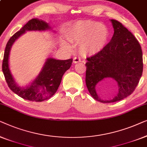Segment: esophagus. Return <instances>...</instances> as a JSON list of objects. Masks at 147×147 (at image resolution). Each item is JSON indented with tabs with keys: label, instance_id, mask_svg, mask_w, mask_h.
<instances>
[{
	"label": "esophagus",
	"instance_id": "obj_1",
	"mask_svg": "<svg viewBox=\"0 0 147 147\" xmlns=\"http://www.w3.org/2000/svg\"><path fill=\"white\" fill-rule=\"evenodd\" d=\"M80 59L79 57H75L73 59V63H80Z\"/></svg>",
	"mask_w": 147,
	"mask_h": 147
}]
</instances>
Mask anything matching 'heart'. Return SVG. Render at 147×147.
<instances>
[{"label": "heart", "mask_w": 147, "mask_h": 147, "mask_svg": "<svg viewBox=\"0 0 147 147\" xmlns=\"http://www.w3.org/2000/svg\"><path fill=\"white\" fill-rule=\"evenodd\" d=\"M67 36L70 40L80 42L79 49L82 53L94 55L101 52L107 46L110 31L100 22L86 20L73 24L68 30ZM62 44L69 46L65 40H62Z\"/></svg>", "instance_id": "b5f03b06"}]
</instances>
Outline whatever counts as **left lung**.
<instances>
[{"label":"left lung","mask_w":147,"mask_h":147,"mask_svg":"<svg viewBox=\"0 0 147 147\" xmlns=\"http://www.w3.org/2000/svg\"><path fill=\"white\" fill-rule=\"evenodd\" d=\"M114 34L105 49L88 57L85 64L86 84L95 100L103 103L119 101L133 93L143 70L141 47L135 36L123 24L111 19ZM112 78L117 82L119 92L114 98L103 100L98 96L96 84L105 78Z\"/></svg>","instance_id":"1"}]
</instances>
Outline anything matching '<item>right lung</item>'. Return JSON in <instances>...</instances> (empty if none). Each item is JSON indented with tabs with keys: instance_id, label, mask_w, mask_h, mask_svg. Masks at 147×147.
<instances>
[{
	"instance_id": "add662e5",
	"label": "right lung",
	"mask_w": 147,
	"mask_h": 147,
	"mask_svg": "<svg viewBox=\"0 0 147 147\" xmlns=\"http://www.w3.org/2000/svg\"><path fill=\"white\" fill-rule=\"evenodd\" d=\"M51 28V26L47 22L38 18H32L19 31L16 32L12 36L6 45L2 66L5 80L12 92L26 100L42 102L53 96L61 84L63 74L70 69L73 63L72 59L57 60L53 58H49L47 59L40 73L30 85L24 88L20 87L16 84L12 75L9 63V54L12 45L18 37L25 33L26 31H42L50 30Z\"/></svg>"
}]
</instances>
